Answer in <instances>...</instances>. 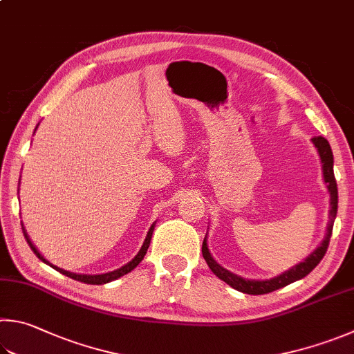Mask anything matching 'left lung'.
Instances as JSON below:
<instances>
[{"instance_id":"1","label":"left lung","mask_w":354,"mask_h":354,"mask_svg":"<svg viewBox=\"0 0 354 354\" xmlns=\"http://www.w3.org/2000/svg\"><path fill=\"white\" fill-rule=\"evenodd\" d=\"M313 144L316 145V149L319 151L320 160H322V170H324V179L326 183V187H328L330 192V199H331V209H330V223H328V232H326L325 240L322 244L314 250V252L308 257L305 261L299 263L297 266H294L292 269H289L285 274L279 275V277L271 279V280H244L239 275H235L232 272H229L227 269L221 268L218 263L212 259V255L207 249V243H205V239L203 241V257L205 263H207L210 271L214 272L218 279H221L223 281H226L229 286H232L234 289L244 294H252V295H260V294H268L272 292L275 289L283 288L289 283H292L295 280H300L306 277L314 268H316L320 260L324 259V255L328 249L330 239H331V232H333V224L334 220H336V214H337V184H336V178H334V171H333V151L331 147L328 144V140L322 136H316L313 138Z\"/></svg>"}]
</instances>
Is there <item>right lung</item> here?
<instances>
[{
  "label": "right lung",
  "instance_id": "add662e5",
  "mask_svg": "<svg viewBox=\"0 0 354 354\" xmlns=\"http://www.w3.org/2000/svg\"><path fill=\"white\" fill-rule=\"evenodd\" d=\"M153 229H155V226H151V227H150L149 234H147V239H145V241H144V244H142V248H140V250L138 252V255L134 257V259H133L130 263H127L125 266H122L120 269H115V271H113V272L100 274V275H82V274H73V272H69V271H63V269L57 268V266H54V265H50V263H49L48 260H44V257H43L40 252H38V250L35 249L34 244L30 243L28 234L24 232V229H23V235H24L26 241H28L29 248H30L32 250H34V254L38 257V259H40L41 261L46 263V265L53 266V268L55 269V271H59L60 274L66 275V277H69V279H74V280L83 281V283H88V285H104V283H108V281H113V280H115V279L122 277V275H125V274H128L130 271H133V269L136 268L140 261H142L144 255L147 254V249H149V246H150V240H151V235H153Z\"/></svg>",
  "mask_w": 354,
  "mask_h": 354
}]
</instances>
